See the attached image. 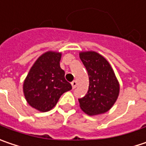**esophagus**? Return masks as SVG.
Listing matches in <instances>:
<instances>
[{
	"label": "esophagus",
	"mask_w": 146,
	"mask_h": 146,
	"mask_svg": "<svg viewBox=\"0 0 146 146\" xmlns=\"http://www.w3.org/2000/svg\"><path fill=\"white\" fill-rule=\"evenodd\" d=\"M71 84H72V87H73V88H75L76 87H77V85H78V82L76 80H74L71 82Z\"/></svg>",
	"instance_id": "34e87169"
}]
</instances>
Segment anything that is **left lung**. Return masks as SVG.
Listing matches in <instances>:
<instances>
[{
	"label": "left lung",
	"instance_id": "8db88e82",
	"mask_svg": "<svg viewBox=\"0 0 146 146\" xmlns=\"http://www.w3.org/2000/svg\"><path fill=\"white\" fill-rule=\"evenodd\" d=\"M79 57L89 78L87 94L78 99L80 107L89 116L105 113L119 95L120 85L115 73L107 59L97 52H81Z\"/></svg>",
	"mask_w": 146,
	"mask_h": 146
}]
</instances>
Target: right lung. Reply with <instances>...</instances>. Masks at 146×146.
<instances>
[{"instance_id":"right-lung-1","label":"right lung","mask_w":146,"mask_h":146,"mask_svg":"<svg viewBox=\"0 0 146 146\" xmlns=\"http://www.w3.org/2000/svg\"><path fill=\"white\" fill-rule=\"evenodd\" d=\"M61 53L48 51L39 57L24 81L23 91L27 102L39 111L55 107L58 99L72 85L66 81L60 68Z\"/></svg>"}]
</instances>
